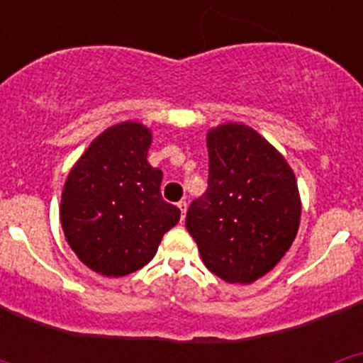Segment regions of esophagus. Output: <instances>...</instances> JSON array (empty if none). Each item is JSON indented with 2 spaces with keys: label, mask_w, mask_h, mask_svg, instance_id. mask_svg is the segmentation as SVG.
Returning a JSON list of instances; mask_svg holds the SVG:
<instances>
[{
  "label": "esophagus",
  "mask_w": 363,
  "mask_h": 363,
  "mask_svg": "<svg viewBox=\"0 0 363 363\" xmlns=\"http://www.w3.org/2000/svg\"><path fill=\"white\" fill-rule=\"evenodd\" d=\"M187 207H189V203H187V201H185V200L178 201V209L182 211V220H184L185 214H187Z\"/></svg>",
  "instance_id": "esophagus-1"
}]
</instances>
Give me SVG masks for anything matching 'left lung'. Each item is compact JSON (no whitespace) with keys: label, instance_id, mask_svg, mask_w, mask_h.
Returning a JSON list of instances; mask_svg holds the SVG:
<instances>
[{"label":"left lung","instance_id":"obj_1","mask_svg":"<svg viewBox=\"0 0 363 363\" xmlns=\"http://www.w3.org/2000/svg\"><path fill=\"white\" fill-rule=\"evenodd\" d=\"M209 187L191 203L185 227L205 267L229 284L249 285L289 251L300 227L296 176L262 134L245 123L207 133Z\"/></svg>","mask_w":363,"mask_h":363}]
</instances>
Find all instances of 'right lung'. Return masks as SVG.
Returning <instances> with one entry per match:
<instances>
[{
  "instance_id": "obj_1",
  "label": "right lung",
  "mask_w": 363,
  "mask_h": 363,
  "mask_svg": "<svg viewBox=\"0 0 363 363\" xmlns=\"http://www.w3.org/2000/svg\"><path fill=\"white\" fill-rule=\"evenodd\" d=\"M149 127L121 121L96 136L67 176L60 203L65 240L104 277H125L154 258L179 209L162 198L163 172L147 162Z\"/></svg>"
}]
</instances>
